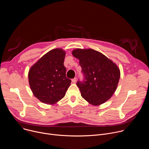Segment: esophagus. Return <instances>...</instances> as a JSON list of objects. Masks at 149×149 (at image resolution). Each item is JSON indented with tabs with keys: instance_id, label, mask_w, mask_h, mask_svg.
<instances>
[{
	"instance_id": "esophagus-1",
	"label": "esophagus",
	"mask_w": 149,
	"mask_h": 149,
	"mask_svg": "<svg viewBox=\"0 0 149 149\" xmlns=\"http://www.w3.org/2000/svg\"><path fill=\"white\" fill-rule=\"evenodd\" d=\"M76 81H77V78H74L72 79V82H74V83H75Z\"/></svg>"
}]
</instances>
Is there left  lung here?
<instances>
[{
    "label": "left lung",
    "mask_w": 149,
    "mask_h": 149,
    "mask_svg": "<svg viewBox=\"0 0 149 149\" xmlns=\"http://www.w3.org/2000/svg\"><path fill=\"white\" fill-rule=\"evenodd\" d=\"M72 54L79 59L84 75V81L77 83L82 97L95 106L109 100L116 91L120 77L116 63L90 48H77Z\"/></svg>",
    "instance_id": "8db88e82"
}]
</instances>
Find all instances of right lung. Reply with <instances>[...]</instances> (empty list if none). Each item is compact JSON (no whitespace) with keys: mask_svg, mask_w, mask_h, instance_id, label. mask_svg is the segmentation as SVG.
Wrapping results in <instances>:
<instances>
[{"mask_svg":"<svg viewBox=\"0 0 149 149\" xmlns=\"http://www.w3.org/2000/svg\"><path fill=\"white\" fill-rule=\"evenodd\" d=\"M66 52L54 49L42 56L28 72L30 88L42 102L53 105L64 97L71 80L66 77L63 62Z\"/></svg>","mask_w":149,"mask_h":149,"instance_id":"right-lung-1","label":"right lung"}]
</instances>
